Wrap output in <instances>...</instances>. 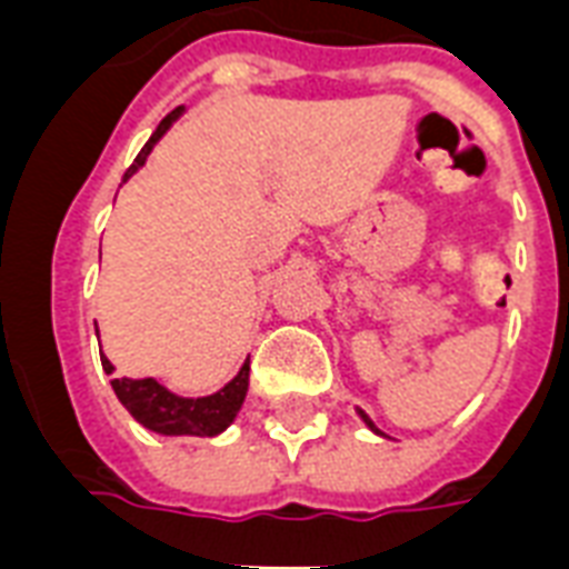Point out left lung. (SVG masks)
I'll return each instance as SVG.
<instances>
[{"label":"left lung","instance_id":"obj_1","mask_svg":"<svg viewBox=\"0 0 569 569\" xmlns=\"http://www.w3.org/2000/svg\"><path fill=\"white\" fill-rule=\"evenodd\" d=\"M357 413H360V419H363V422H366V425H369V428H372V431H375V433H380V431H378V428H375V422H372V419H369V416H366V413H363V410H357Z\"/></svg>","mask_w":569,"mask_h":569}]
</instances>
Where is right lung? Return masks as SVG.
I'll list each match as a JSON object with an SVG mask.
<instances>
[{
  "mask_svg": "<svg viewBox=\"0 0 569 569\" xmlns=\"http://www.w3.org/2000/svg\"><path fill=\"white\" fill-rule=\"evenodd\" d=\"M180 109H173L168 118L156 127V132L150 136L144 147H141V153L136 156V162L123 173V182L138 171V168H144L147 156L153 153V147L159 144V138L168 132V129L182 118ZM100 360L106 375L114 372V366L106 355H102L100 348ZM248 378H250V360H244L239 369V375L230 380V383H223L218 392L212 396H200V398H186L177 396L171 389L159 383L156 378H114L111 380V389H114V396L120 398V405L127 407L129 413L136 422H141L147 431L162 433V437H214V433L227 431L232 425V419L239 416L241 405H244V396H248Z\"/></svg>",
  "mask_w": 569,
  "mask_h": 569,
  "instance_id": "add662e5",
  "label": "right lung"
}]
</instances>
